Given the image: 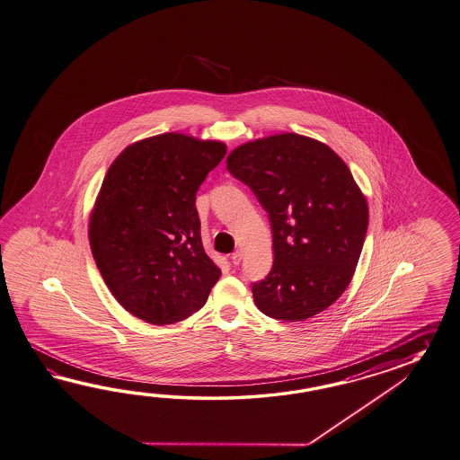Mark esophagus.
Returning a JSON list of instances; mask_svg holds the SVG:
<instances>
[{
	"label": "esophagus",
	"mask_w": 460,
	"mask_h": 460,
	"mask_svg": "<svg viewBox=\"0 0 460 460\" xmlns=\"http://www.w3.org/2000/svg\"><path fill=\"white\" fill-rule=\"evenodd\" d=\"M230 260H232V263L234 265H240V261H242V252H235V253H232V257H230Z\"/></svg>",
	"instance_id": "obj_1"
}]
</instances>
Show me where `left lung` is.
Returning a JSON list of instances; mask_svg holds the SVG:
<instances>
[{"label": "left lung", "instance_id": "8db88e82", "mask_svg": "<svg viewBox=\"0 0 460 460\" xmlns=\"http://www.w3.org/2000/svg\"><path fill=\"white\" fill-rule=\"evenodd\" d=\"M226 169L271 224L273 267L252 287L258 310L305 321L330 308L351 283L369 222L348 165L320 140L285 132L238 146Z\"/></svg>", "mask_w": 460, "mask_h": 460}]
</instances>
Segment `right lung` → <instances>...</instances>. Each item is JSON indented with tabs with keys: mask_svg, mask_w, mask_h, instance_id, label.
Returning <instances> with one entry per match:
<instances>
[{
	"mask_svg": "<svg viewBox=\"0 0 460 460\" xmlns=\"http://www.w3.org/2000/svg\"><path fill=\"white\" fill-rule=\"evenodd\" d=\"M220 140L167 132L111 164L89 217V243L124 310L172 324L200 310L220 268L205 253L195 195L225 157Z\"/></svg>",
	"mask_w": 460,
	"mask_h": 460,
	"instance_id": "obj_1",
	"label": "right lung"
}]
</instances>
